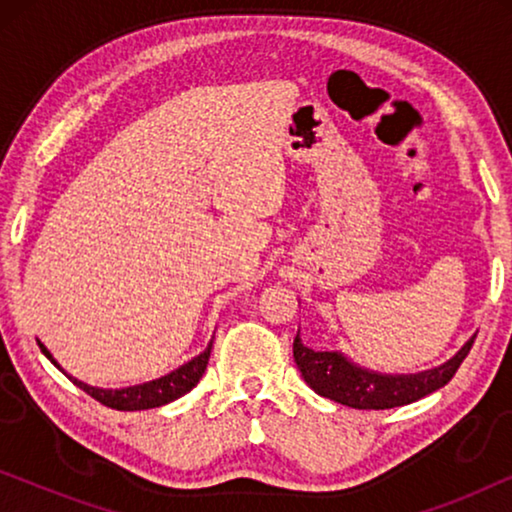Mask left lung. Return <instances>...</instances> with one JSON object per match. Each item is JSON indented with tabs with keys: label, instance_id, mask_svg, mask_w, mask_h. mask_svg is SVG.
<instances>
[{
	"label": "left lung",
	"instance_id": "8db88e82",
	"mask_svg": "<svg viewBox=\"0 0 512 512\" xmlns=\"http://www.w3.org/2000/svg\"><path fill=\"white\" fill-rule=\"evenodd\" d=\"M473 340L475 335L443 366L415 375H382L356 366L340 352H314L303 345L300 331L293 340V359H296L303 380L319 396L356 410H387L415 403L445 387L459 370L461 361L471 352Z\"/></svg>",
	"mask_w": 512,
	"mask_h": 512
}]
</instances>
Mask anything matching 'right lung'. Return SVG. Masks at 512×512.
Here are the masks:
<instances>
[{
	"instance_id": "1",
	"label": "right lung",
	"mask_w": 512,
	"mask_h": 512,
	"mask_svg": "<svg viewBox=\"0 0 512 512\" xmlns=\"http://www.w3.org/2000/svg\"><path fill=\"white\" fill-rule=\"evenodd\" d=\"M39 342V349L44 352V356L48 361L53 363L55 368H60V363L53 359V354L48 352L44 347V342ZM209 352H212V342H209L207 349L198 356H193L191 361L184 363V366H179L177 370H172V373H167L163 377H158V380H151V382H144V384H135V387H125V389H100V387H90V384L76 380V377L67 375L69 380H72L76 387L86 391L88 396H93L95 401H100L102 405H107V408H114V410H149V408H160V405L165 403H172L177 401L179 396H184L191 391L195 384L200 382L202 373H205L207 363H209Z\"/></svg>"
}]
</instances>
